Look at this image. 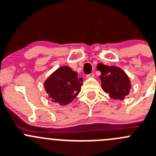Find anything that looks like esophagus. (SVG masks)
<instances>
[{
	"instance_id": "esophagus-1",
	"label": "esophagus",
	"mask_w": 156,
	"mask_h": 156,
	"mask_svg": "<svg viewBox=\"0 0 156 156\" xmlns=\"http://www.w3.org/2000/svg\"><path fill=\"white\" fill-rule=\"evenodd\" d=\"M94 77V73H89V74L86 75V78H92Z\"/></svg>"
}]
</instances>
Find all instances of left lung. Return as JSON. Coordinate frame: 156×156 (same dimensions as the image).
<instances>
[{
  "mask_svg": "<svg viewBox=\"0 0 156 156\" xmlns=\"http://www.w3.org/2000/svg\"><path fill=\"white\" fill-rule=\"evenodd\" d=\"M97 68L101 73V88L111 98L122 100L128 95L131 85L125 72L118 67L101 64H98Z\"/></svg>",
  "mask_w": 156,
  "mask_h": 156,
  "instance_id": "8db88e82",
  "label": "left lung"
}]
</instances>
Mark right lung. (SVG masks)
Listing matches in <instances>:
<instances>
[{
  "label": "right lung",
  "mask_w": 156,
  "mask_h": 156,
  "mask_svg": "<svg viewBox=\"0 0 156 156\" xmlns=\"http://www.w3.org/2000/svg\"><path fill=\"white\" fill-rule=\"evenodd\" d=\"M83 79L67 66L55 70L44 82V88L52 101L65 105L71 102L81 89Z\"/></svg>",
  "instance_id": "add662e5"
}]
</instances>
